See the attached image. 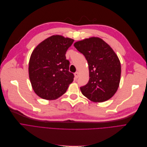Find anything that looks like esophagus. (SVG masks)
Segmentation results:
<instances>
[{
  "instance_id": "1",
  "label": "esophagus",
  "mask_w": 147,
  "mask_h": 147,
  "mask_svg": "<svg viewBox=\"0 0 147 147\" xmlns=\"http://www.w3.org/2000/svg\"><path fill=\"white\" fill-rule=\"evenodd\" d=\"M74 75H75V77L76 78H78V76H79V72H75V73L74 74Z\"/></svg>"
}]
</instances>
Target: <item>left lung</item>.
I'll return each instance as SVG.
<instances>
[{"label":"left lung","mask_w":147,"mask_h":147,"mask_svg":"<svg viewBox=\"0 0 147 147\" xmlns=\"http://www.w3.org/2000/svg\"><path fill=\"white\" fill-rule=\"evenodd\" d=\"M84 55L88 65L89 81L80 87L82 94L94 102H105L117 92L121 78V63L117 55L107 42L91 37L74 44Z\"/></svg>","instance_id":"1"}]
</instances>
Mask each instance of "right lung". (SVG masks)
<instances>
[{
    "label": "right lung",
    "instance_id": "obj_1",
    "mask_svg": "<svg viewBox=\"0 0 147 147\" xmlns=\"http://www.w3.org/2000/svg\"><path fill=\"white\" fill-rule=\"evenodd\" d=\"M74 40L53 35L42 41L32 51L29 63V76L32 88L45 100L58 99L74 81L69 71L70 62L65 54Z\"/></svg>",
    "mask_w": 147,
    "mask_h": 147
}]
</instances>
